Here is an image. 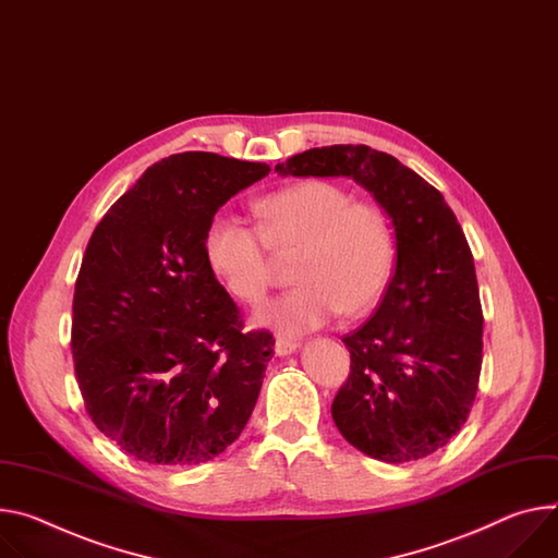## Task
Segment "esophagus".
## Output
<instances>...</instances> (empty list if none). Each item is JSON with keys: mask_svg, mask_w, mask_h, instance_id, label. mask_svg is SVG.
<instances>
[{"mask_svg": "<svg viewBox=\"0 0 558 558\" xmlns=\"http://www.w3.org/2000/svg\"><path fill=\"white\" fill-rule=\"evenodd\" d=\"M298 349H300L298 340H289V338H278L276 340V353H278V356H291V353H295Z\"/></svg>", "mask_w": 558, "mask_h": 558, "instance_id": "esophagus-1", "label": "esophagus"}]
</instances>
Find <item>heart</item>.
Returning <instances> with one entry per match:
<instances>
[{
    "mask_svg": "<svg viewBox=\"0 0 558 558\" xmlns=\"http://www.w3.org/2000/svg\"><path fill=\"white\" fill-rule=\"evenodd\" d=\"M258 229L216 216L205 235L211 269L242 305L258 307L274 282V258L293 256L298 287L269 302L256 323L307 333L340 312L359 316L383 295L396 244L387 216L327 180H302L256 202Z\"/></svg>",
    "mask_w": 558,
    "mask_h": 558,
    "instance_id": "b5f03b06",
    "label": "heart"
}]
</instances>
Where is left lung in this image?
<instances>
[{
  "instance_id": "8db88e82",
  "label": "left lung",
  "mask_w": 558,
  "mask_h": 558,
  "mask_svg": "<svg viewBox=\"0 0 558 558\" xmlns=\"http://www.w3.org/2000/svg\"><path fill=\"white\" fill-rule=\"evenodd\" d=\"M276 171L351 178L389 216L396 269L376 314L342 338L351 374L331 416L376 461L425 459L468 421L483 363L476 269L459 220L416 171L365 144L310 148Z\"/></svg>"
}]
</instances>
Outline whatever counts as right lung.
<instances>
[{"instance_id":"add662e5","label":"right lung","mask_w":558,"mask_h":558,"mask_svg":"<svg viewBox=\"0 0 558 558\" xmlns=\"http://www.w3.org/2000/svg\"><path fill=\"white\" fill-rule=\"evenodd\" d=\"M269 171L199 150L171 156L88 240L73 298L75 374L95 427L137 461L207 463L256 408L276 340L242 333L205 235L225 202Z\"/></svg>"}]
</instances>
